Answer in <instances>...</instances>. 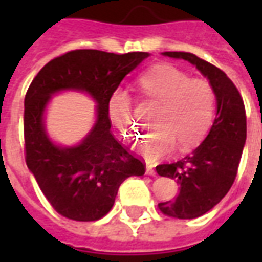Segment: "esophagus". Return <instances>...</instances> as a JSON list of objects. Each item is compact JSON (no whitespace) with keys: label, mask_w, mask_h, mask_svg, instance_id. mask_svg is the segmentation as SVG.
I'll list each match as a JSON object with an SVG mask.
<instances>
[{"label":"esophagus","mask_w":262,"mask_h":262,"mask_svg":"<svg viewBox=\"0 0 262 262\" xmlns=\"http://www.w3.org/2000/svg\"><path fill=\"white\" fill-rule=\"evenodd\" d=\"M146 174H147V176H151V177L156 176V171H154L153 165H147V167H146Z\"/></svg>","instance_id":"34e87169"}]
</instances>
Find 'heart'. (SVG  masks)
<instances>
[{
  "instance_id": "b5f03b06",
  "label": "heart",
  "mask_w": 262,
  "mask_h": 262,
  "mask_svg": "<svg viewBox=\"0 0 262 262\" xmlns=\"http://www.w3.org/2000/svg\"><path fill=\"white\" fill-rule=\"evenodd\" d=\"M143 92L160 102L151 130L137 142V150L148 161L163 159L176 150L187 151L202 140L212 125L214 91L209 81L191 78L172 64H160L139 78ZM108 115L120 135H136L133 101L129 92L116 90L108 101Z\"/></svg>"
}]
</instances>
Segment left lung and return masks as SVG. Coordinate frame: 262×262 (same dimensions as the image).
Wrapping results in <instances>:
<instances>
[{
  "label": "left lung",
  "instance_id": "left-lung-1",
  "mask_svg": "<svg viewBox=\"0 0 262 262\" xmlns=\"http://www.w3.org/2000/svg\"><path fill=\"white\" fill-rule=\"evenodd\" d=\"M163 56L195 66L216 97V118L205 140L182 160L156 167L159 176L180 184L178 196L159 203L160 210L177 219H195L216 206L236 180L247 136L246 109L236 85L220 69L192 53L164 52Z\"/></svg>",
  "mask_w": 262,
  "mask_h": 262
}]
</instances>
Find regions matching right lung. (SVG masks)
Segmentation results:
<instances>
[{"label": "right lung", "mask_w": 262, "mask_h": 262, "mask_svg": "<svg viewBox=\"0 0 262 262\" xmlns=\"http://www.w3.org/2000/svg\"><path fill=\"white\" fill-rule=\"evenodd\" d=\"M150 54L73 50L49 61L25 97L26 165L56 212L67 219L92 222L108 213L120 184L140 177L146 165L111 132L108 101L122 80ZM85 92L97 103V119L78 145L60 146L48 137L44 112L53 95Z\"/></svg>", "instance_id": "obj_1"}]
</instances>
